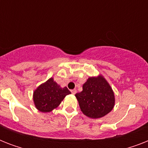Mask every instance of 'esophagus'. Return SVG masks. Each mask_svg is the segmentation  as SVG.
<instances>
[{"mask_svg":"<svg viewBox=\"0 0 148 148\" xmlns=\"http://www.w3.org/2000/svg\"><path fill=\"white\" fill-rule=\"evenodd\" d=\"M71 93L73 94V95H75L77 93V90H75V89H74V90H71Z\"/></svg>","mask_w":148,"mask_h":148,"instance_id":"obj_1","label":"esophagus"}]
</instances>
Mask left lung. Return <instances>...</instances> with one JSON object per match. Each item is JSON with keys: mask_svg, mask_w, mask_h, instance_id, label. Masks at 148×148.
I'll return each instance as SVG.
<instances>
[{"mask_svg": "<svg viewBox=\"0 0 148 148\" xmlns=\"http://www.w3.org/2000/svg\"><path fill=\"white\" fill-rule=\"evenodd\" d=\"M75 97L84 114L95 119L108 114L115 103L112 88L102 75L89 77Z\"/></svg>", "mask_w": 148, "mask_h": 148, "instance_id": "obj_1", "label": "left lung"}]
</instances>
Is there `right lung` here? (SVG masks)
Segmentation results:
<instances>
[{
    "instance_id": "right-lung-1",
    "label": "right lung",
    "mask_w": 148,
    "mask_h": 148,
    "mask_svg": "<svg viewBox=\"0 0 148 148\" xmlns=\"http://www.w3.org/2000/svg\"><path fill=\"white\" fill-rule=\"evenodd\" d=\"M71 94L66 87L62 88L51 77L34 91V105L41 112H50L60 105L67 95Z\"/></svg>"
}]
</instances>
